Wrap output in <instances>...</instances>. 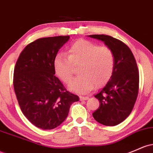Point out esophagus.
Instances as JSON below:
<instances>
[{
	"mask_svg": "<svg viewBox=\"0 0 153 153\" xmlns=\"http://www.w3.org/2000/svg\"><path fill=\"white\" fill-rule=\"evenodd\" d=\"M88 99H89V97H80V100H88Z\"/></svg>",
	"mask_w": 153,
	"mask_h": 153,
	"instance_id": "obj_1",
	"label": "esophagus"
}]
</instances>
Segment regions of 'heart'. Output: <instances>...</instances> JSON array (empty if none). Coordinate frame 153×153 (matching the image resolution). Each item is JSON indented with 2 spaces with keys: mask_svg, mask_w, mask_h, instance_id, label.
<instances>
[{
  "mask_svg": "<svg viewBox=\"0 0 153 153\" xmlns=\"http://www.w3.org/2000/svg\"><path fill=\"white\" fill-rule=\"evenodd\" d=\"M115 55L110 48L100 46L87 40H78L72 44L68 56L57 55L53 69L62 81L68 83L73 76L74 67L80 75L68 85V88L78 94H87L106 84L115 69Z\"/></svg>",
  "mask_w": 153,
  "mask_h": 153,
  "instance_id": "1",
  "label": "heart"
}]
</instances>
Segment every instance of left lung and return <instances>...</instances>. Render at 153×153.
I'll return each mask as SVG.
<instances>
[{
  "instance_id": "left-lung-1",
  "label": "left lung",
  "mask_w": 153,
  "mask_h": 153,
  "mask_svg": "<svg viewBox=\"0 0 153 153\" xmlns=\"http://www.w3.org/2000/svg\"><path fill=\"white\" fill-rule=\"evenodd\" d=\"M88 37L103 42L115 55V69L111 78L94 97L100 107L92 113L98 123L113 126L130 115L139 91V70L130 48L119 40L106 35Z\"/></svg>"
}]
</instances>
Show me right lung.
<instances>
[{
  "instance_id": "1",
  "label": "right lung",
  "mask_w": 153,
  "mask_h": 153,
  "mask_svg": "<svg viewBox=\"0 0 153 153\" xmlns=\"http://www.w3.org/2000/svg\"><path fill=\"white\" fill-rule=\"evenodd\" d=\"M70 36L39 38L23 49L14 72V88L22 112L38 128H56L79 100L55 76L53 60Z\"/></svg>"
}]
</instances>
